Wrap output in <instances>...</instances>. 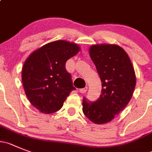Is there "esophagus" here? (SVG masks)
<instances>
[{"instance_id":"obj_1","label":"esophagus","mask_w":152,"mask_h":152,"mask_svg":"<svg viewBox=\"0 0 152 152\" xmlns=\"http://www.w3.org/2000/svg\"><path fill=\"white\" fill-rule=\"evenodd\" d=\"M87 90H88V87H86V88H84L79 89V92L82 94H85L86 91H87Z\"/></svg>"}]
</instances>
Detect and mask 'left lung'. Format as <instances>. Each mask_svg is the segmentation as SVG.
<instances>
[{
    "label": "left lung",
    "mask_w": 152,
    "mask_h": 152,
    "mask_svg": "<svg viewBox=\"0 0 152 152\" xmlns=\"http://www.w3.org/2000/svg\"><path fill=\"white\" fill-rule=\"evenodd\" d=\"M89 55L102 83L99 99H83V111L91 122L103 124L111 121L126 107L136 86L135 71L127 52L115 44H96Z\"/></svg>",
    "instance_id": "left-lung-1"
}]
</instances>
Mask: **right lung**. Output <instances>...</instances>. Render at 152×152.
<instances>
[{
  "label": "right lung",
  "mask_w": 152,
  "mask_h": 152,
  "mask_svg": "<svg viewBox=\"0 0 152 152\" xmlns=\"http://www.w3.org/2000/svg\"><path fill=\"white\" fill-rule=\"evenodd\" d=\"M80 49L74 42L56 40L41 46L27 58L22 70V84L28 100L39 112L50 114L58 111L76 89L65 64Z\"/></svg>",
  "instance_id": "right-lung-1"
}]
</instances>
